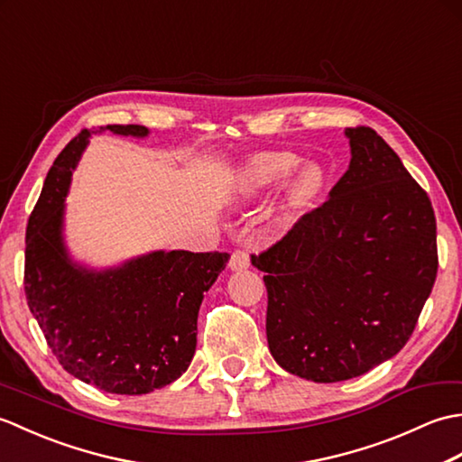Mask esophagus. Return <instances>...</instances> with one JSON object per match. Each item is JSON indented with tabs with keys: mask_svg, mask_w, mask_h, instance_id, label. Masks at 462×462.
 <instances>
[{
	"mask_svg": "<svg viewBox=\"0 0 462 462\" xmlns=\"http://www.w3.org/2000/svg\"><path fill=\"white\" fill-rule=\"evenodd\" d=\"M250 266V252L248 250H234L230 258L232 270H246Z\"/></svg>",
	"mask_w": 462,
	"mask_h": 462,
	"instance_id": "esophagus-1",
	"label": "esophagus"
}]
</instances>
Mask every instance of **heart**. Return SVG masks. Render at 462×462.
<instances>
[{
  "label": "heart",
  "instance_id": "obj_1",
  "mask_svg": "<svg viewBox=\"0 0 462 462\" xmlns=\"http://www.w3.org/2000/svg\"><path fill=\"white\" fill-rule=\"evenodd\" d=\"M298 156L291 152H262L254 156L240 169L236 192L242 199H250L263 190L283 182L298 166ZM323 171L318 164H306L291 184V202L301 204L313 199L323 186Z\"/></svg>",
  "mask_w": 462,
  "mask_h": 462
}]
</instances>
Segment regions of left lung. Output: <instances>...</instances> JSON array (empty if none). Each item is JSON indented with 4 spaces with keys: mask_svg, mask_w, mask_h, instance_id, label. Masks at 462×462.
Returning a JSON list of instances; mask_svg holds the SVG:
<instances>
[{
    "mask_svg": "<svg viewBox=\"0 0 462 462\" xmlns=\"http://www.w3.org/2000/svg\"><path fill=\"white\" fill-rule=\"evenodd\" d=\"M346 134L351 162L329 199L252 256L266 272L273 359L316 383L357 377L397 356L439 268L427 192L369 126Z\"/></svg>",
    "mask_w": 462,
    "mask_h": 462,
    "instance_id": "left-lung-1",
    "label": "left lung"
}]
</instances>
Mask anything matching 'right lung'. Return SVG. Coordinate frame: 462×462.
<instances>
[{
  "label": "right lung",
  "mask_w": 462,
  "mask_h": 462,
  "mask_svg": "<svg viewBox=\"0 0 462 462\" xmlns=\"http://www.w3.org/2000/svg\"><path fill=\"white\" fill-rule=\"evenodd\" d=\"M93 129H83L59 152L29 216L25 298L67 373L106 393L143 395L189 369L204 291L230 254L152 252L103 273L73 266L61 240L63 200ZM99 131L149 133L141 125H106Z\"/></svg>",
  "instance_id": "add662e5"
}]
</instances>
